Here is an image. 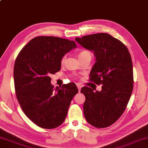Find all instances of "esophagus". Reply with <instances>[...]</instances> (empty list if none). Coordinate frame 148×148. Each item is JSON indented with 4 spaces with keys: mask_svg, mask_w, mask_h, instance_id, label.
Instances as JSON below:
<instances>
[{
    "mask_svg": "<svg viewBox=\"0 0 148 148\" xmlns=\"http://www.w3.org/2000/svg\"><path fill=\"white\" fill-rule=\"evenodd\" d=\"M77 87H78V91L80 92V90H81V88H82V85H81L80 84H77Z\"/></svg>",
    "mask_w": 148,
    "mask_h": 148,
    "instance_id": "obj_1",
    "label": "esophagus"
}]
</instances>
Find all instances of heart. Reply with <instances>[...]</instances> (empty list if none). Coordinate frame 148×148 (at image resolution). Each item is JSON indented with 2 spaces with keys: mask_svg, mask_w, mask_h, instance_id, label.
Segmentation results:
<instances>
[{
  "mask_svg": "<svg viewBox=\"0 0 148 148\" xmlns=\"http://www.w3.org/2000/svg\"><path fill=\"white\" fill-rule=\"evenodd\" d=\"M91 55V53L89 51H88V50H84V51H81L80 53H79V56H83V55ZM66 58V55H64V56L62 58V59H61V63L63 64L64 62H65Z\"/></svg>",
  "mask_w": 148,
  "mask_h": 148,
  "instance_id": "1",
  "label": "heart"
}]
</instances>
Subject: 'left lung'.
I'll return each mask as SVG.
<instances>
[{
	"label": "left lung",
	"mask_w": 148,
	"mask_h": 148,
	"mask_svg": "<svg viewBox=\"0 0 148 148\" xmlns=\"http://www.w3.org/2000/svg\"><path fill=\"white\" fill-rule=\"evenodd\" d=\"M84 48L93 51L96 62L90 80L102 84V90L93 92L84 86L85 101L84 113L86 121L97 128L113 124L124 113L133 89V68L127 47L107 33H97L76 38Z\"/></svg>",
	"instance_id": "8db88e82"
}]
</instances>
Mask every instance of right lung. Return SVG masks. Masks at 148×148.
I'll use <instances>...</instances> for the list:
<instances>
[{
	"label": "right lung",
	"mask_w": 148,
	"mask_h": 148,
	"mask_svg": "<svg viewBox=\"0 0 148 148\" xmlns=\"http://www.w3.org/2000/svg\"><path fill=\"white\" fill-rule=\"evenodd\" d=\"M76 47L67 39L38 36L18 54L14 67L16 97L24 113L39 127L54 129L62 124L78 92L74 83L54 88L49 77L60 71L62 58Z\"/></svg>",
	"instance_id": "right-lung-1"
}]
</instances>
